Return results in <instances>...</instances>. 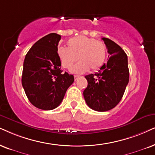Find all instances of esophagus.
Masks as SVG:
<instances>
[{
	"label": "esophagus",
	"instance_id": "1",
	"mask_svg": "<svg viewBox=\"0 0 155 155\" xmlns=\"http://www.w3.org/2000/svg\"><path fill=\"white\" fill-rule=\"evenodd\" d=\"M80 77L79 76H77V75H75L74 76V80H75V81H77L78 80V79H79V78Z\"/></svg>",
	"mask_w": 155,
	"mask_h": 155
}]
</instances>
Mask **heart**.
I'll list each match as a JSON object with an SVG mask.
<instances>
[{
  "mask_svg": "<svg viewBox=\"0 0 155 155\" xmlns=\"http://www.w3.org/2000/svg\"><path fill=\"white\" fill-rule=\"evenodd\" d=\"M67 48L59 47L57 55L61 65L69 68L78 60L79 61L71 68L72 73L83 74L89 68L92 71L100 69L107 58L106 45L101 41L84 36L74 37L68 41Z\"/></svg>",
  "mask_w": 155,
  "mask_h": 155,
  "instance_id": "heart-1",
  "label": "heart"
}]
</instances>
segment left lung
Instances as JSON below:
<instances>
[{
	"label": "left lung",
	"mask_w": 155,
	"mask_h": 155,
	"mask_svg": "<svg viewBox=\"0 0 155 155\" xmlns=\"http://www.w3.org/2000/svg\"><path fill=\"white\" fill-rule=\"evenodd\" d=\"M102 40L109 58L99 71L85 76L88 86L83 93L87 105L97 111H109L118 104L130 77L126 53L110 39L102 38Z\"/></svg>",
	"instance_id": "1"
}]
</instances>
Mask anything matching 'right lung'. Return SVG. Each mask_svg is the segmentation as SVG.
<instances>
[{
    "instance_id": "right-lung-1",
    "label": "right lung",
    "mask_w": 155,
    "mask_h": 155,
    "mask_svg": "<svg viewBox=\"0 0 155 155\" xmlns=\"http://www.w3.org/2000/svg\"><path fill=\"white\" fill-rule=\"evenodd\" d=\"M60 35L49 34L36 41L28 51L23 62L22 86L34 107L51 110L59 106L74 77L62 74L57 55Z\"/></svg>"
}]
</instances>
